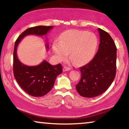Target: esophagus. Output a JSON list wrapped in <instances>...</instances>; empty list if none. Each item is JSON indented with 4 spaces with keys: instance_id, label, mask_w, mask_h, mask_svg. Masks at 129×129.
<instances>
[{
    "instance_id": "esophagus-1",
    "label": "esophagus",
    "mask_w": 129,
    "mask_h": 129,
    "mask_svg": "<svg viewBox=\"0 0 129 129\" xmlns=\"http://www.w3.org/2000/svg\"><path fill=\"white\" fill-rule=\"evenodd\" d=\"M71 70V68L69 67H64V68H63V71L64 72H65V71H70Z\"/></svg>"
}]
</instances>
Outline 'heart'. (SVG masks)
I'll return each instance as SVG.
<instances>
[{
  "mask_svg": "<svg viewBox=\"0 0 129 129\" xmlns=\"http://www.w3.org/2000/svg\"><path fill=\"white\" fill-rule=\"evenodd\" d=\"M98 44L95 35L91 32L77 29L68 30L61 35L59 40L52 44V49L58 61L68 56L76 64L88 62L94 56Z\"/></svg>",
  "mask_w": 129,
  "mask_h": 129,
  "instance_id": "obj_1",
  "label": "heart"
}]
</instances>
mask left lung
I'll list each match as a JSON object with an SVG mask.
<instances>
[{"label": "left lung", "mask_w": 129, "mask_h": 129, "mask_svg": "<svg viewBox=\"0 0 129 129\" xmlns=\"http://www.w3.org/2000/svg\"><path fill=\"white\" fill-rule=\"evenodd\" d=\"M100 44L97 53L88 64L80 68L81 77L76 85L80 95L92 98L108 89L116 73L117 48L108 32L98 28Z\"/></svg>", "instance_id": "obj_1"}]
</instances>
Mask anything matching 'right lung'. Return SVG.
<instances>
[{"mask_svg":"<svg viewBox=\"0 0 129 129\" xmlns=\"http://www.w3.org/2000/svg\"><path fill=\"white\" fill-rule=\"evenodd\" d=\"M53 27L39 25L28 28L18 37L15 43L13 64L14 77L21 89L34 97H42L51 90L57 76L62 72V68L60 64L52 65L45 60L36 66L23 64L17 57V46L25 36L30 35L39 36L47 35ZM45 46L47 50L49 49L47 39Z\"/></svg>","mask_w":129,"mask_h":129,"instance_id":"1","label":"right lung"}]
</instances>
